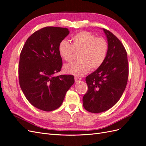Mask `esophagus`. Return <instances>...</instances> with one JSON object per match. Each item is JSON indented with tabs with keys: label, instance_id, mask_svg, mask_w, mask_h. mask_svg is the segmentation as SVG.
Segmentation results:
<instances>
[{
	"label": "esophagus",
	"instance_id": "34e87169",
	"mask_svg": "<svg viewBox=\"0 0 146 146\" xmlns=\"http://www.w3.org/2000/svg\"><path fill=\"white\" fill-rule=\"evenodd\" d=\"M74 79H75V81H76V82H79V81L82 80V77L76 76V77H74Z\"/></svg>",
	"mask_w": 146,
	"mask_h": 146
}]
</instances>
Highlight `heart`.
<instances>
[{
	"instance_id": "1",
	"label": "heart",
	"mask_w": 146,
	"mask_h": 146,
	"mask_svg": "<svg viewBox=\"0 0 146 146\" xmlns=\"http://www.w3.org/2000/svg\"><path fill=\"white\" fill-rule=\"evenodd\" d=\"M71 44L66 40L58 45V53L64 61L70 62L78 54L79 61L66 64L65 72L74 76H82L91 70H96L103 64L107 56L109 44L103 37H96L87 31L75 35Z\"/></svg>"
}]
</instances>
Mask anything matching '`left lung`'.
<instances>
[{"instance_id":"left-lung-1","label":"left lung","mask_w":146,"mask_h":146,"mask_svg":"<svg viewBox=\"0 0 146 146\" xmlns=\"http://www.w3.org/2000/svg\"><path fill=\"white\" fill-rule=\"evenodd\" d=\"M109 44L103 64L86 77L88 91L83 98L84 108L94 113H101L115 105L124 91L129 77L127 54L121 41L103 29Z\"/></svg>"}]
</instances>
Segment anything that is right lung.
Instances as JSON below:
<instances>
[{
    "label": "right lung",
    "mask_w": 146,
    "mask_h": 146,
    "mask_svg": "<svg viewBox=\"0 0 146 146\" xmlns=\"http://www.w3.org/2000/svg\"><path fill=\"white\" fill-rule=\"evenodd\" d=\"M69 33L67 28L46 27L27 39L20 54L19 85L26 99L39 110L59 108L74 83L72 75L54 74L62 67L58 45Z\"/></svg>",
    "instance_id": "obj_1"
}]
</instances>
